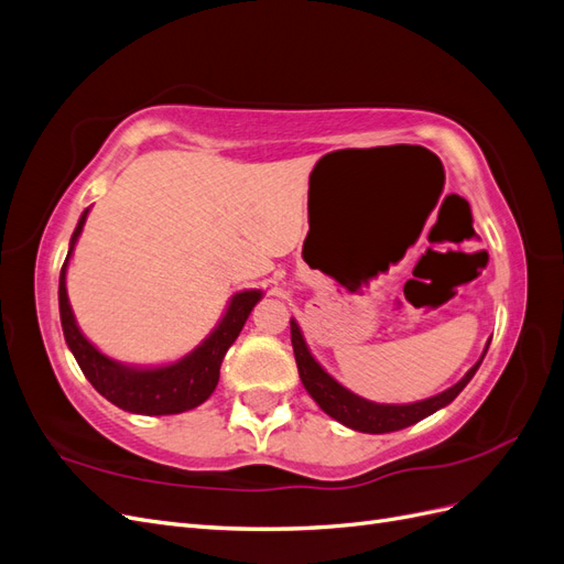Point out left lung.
Returning a JSON list of instances; mask_svg holds the SVG:
<instances>
[{
	"mask_svg": "<svg viewBox=\"0 0 564 564\" xmlns=\"http://www.w3.org/2000/svg\"><path fill=\"white\" fill-rule=\"evenodd\" d=\"M292 346H294L299 377H301L305 390H308V395L319 404L322 412L329 414L338 423L348 425V429H352V431L371 433V435L402 431V429H406V425H414L421 419L435 414L437 409L447 406L475 377V371L482 365V357L489 348V344H487L482 357L468 369L466 377L458 383H454L452 388H447L445 392H440V395H433V398L421 400V402H412V404H379V402H369L360 395H355V392L340 386L336 379H332L329 373L319 367V362L311 355L308 346H305L296 319H292Z\"/></svg>",
	"mask_w": 564,
	"mask_h": 564,
	"instance_id": "left-lung-1",
	"label": "left lung"
}]
</instances>
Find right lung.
<instances>
[{
  "instance_id": "1",
  "label": "right lung",
  "mask_w": 564,
  "mask_h": 564,
  "mask_svg": "<svg viewBox=\"0 0 564 564\" xmlns=\"http://www.w3.org/2000/svg\"><path fill=\"white\" fill-rule=\"evenodd\" d=\"M89 209H84L79 216V224L70 237V249H67L65 263L61 268V282H58V308H61V324L67 348L73 350L79 369L89 383L115 406L124 409L131 414H145V416H164V414H181L187 409L199 406L207 400L220 377V362L240 336L249 313L253 305L261 301L259 289H249V292L235 294L228 303L226 315L220 317L218 327L202 340V344L181 357L174 365L164 367H129L122 362H115L112 357L100 352L91 340L84 336L77 327L70 301H67L65 289V272L67 261H70L73 249L77 245V237L82 235L84 224H87Z\"/></svg>"
}]
</instances>
